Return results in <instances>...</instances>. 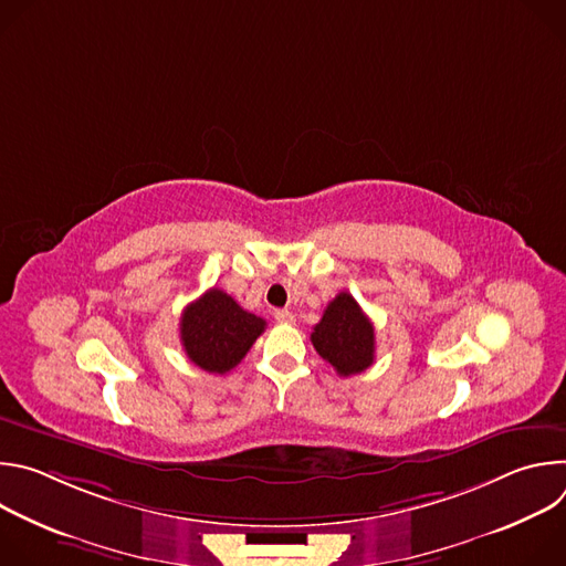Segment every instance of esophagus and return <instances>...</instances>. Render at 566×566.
Listing matches in <instances>:
<instances>
[{
	"mask_svg": "<svg viewBox=\"0 0 566 566\" xmlns=\"http://www.w3.org/2000/svg\"><path fill=\"white\" fill-rule=\"evenodd\" d=\"M275 319H277V322H284V325H293L295 315H293L289 308H277V311H275Z\"/></svg>",
	"mask_w": 566,
	"mask_h": 566,
	"instance_id": "34e87169",
	"label": "esophagus"
}]
</instances>
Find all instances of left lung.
I'll use <instances>...</instances> for the list:
<instances>
[{"instance_id": "8db88e82", "label": "left lung", "mask_w": 566, "mask_h": 566, "mask_svg": "<svg viewBox=\"0 0 566 566\" xmlns=\"http://www.w3.org/2000/svg\"><path fill=\"white\" fill-rule=\"evenodd\" d=\"M311 343L340 376H354L371 367L376 336L371 319L347 293H338L313 327Z\"/></svg>"}]
</instances>
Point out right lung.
<instances>
[{"instance_id": "1", "label": "right lung", "mask_w": 566, "mask_h": 566, "mask_svg": "<svg viewBox=\"0 0 566 566\" xmlns=\"http://www.w3.org/2000/svg\"><path fill=\"white\" fill-rule=\"evenodd\" d=\"M179 329L190 363L208 374H226L264 334L266 319L241 308L221 289H210L184 308Z\"/></svg>"}]
</instances>
